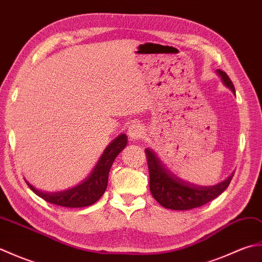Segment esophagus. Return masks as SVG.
Wrapping results in <instances>:
<instances>
[{
    "label": "esophagus",
    "mask_w": 262,
    "mask_h": 262,
    "mask_svg": "<svg viewBox=\"0 0 262 262\" xmlns=\"http://www.w3.org/2000/svg\"><path fill=\"white\" fill-rule=\"evenodd\" d=\"M144 135V128L140 122H133V124L128 128V136L132 141L140 140Z\"/></svg>",
    "instance_id": "esophagus-1"
}]
</instances>
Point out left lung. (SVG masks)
Wrapping results in <instances>:
<instances>
[{
	"label": "left lung",
	"mask_w": 262,
	"mask_h": 262,
	"mask_svg": "<svg viewBox=\"0 0 262 262\" xmlns=\"http://www.w3.org/2000/svg\"><path fill=\"white\" fill-rule=\"evenodd\" d=\"M223 84L235 94L234 85L225 72L217 70ZM148 172L149 190L157 202L165 208L187 210L200 207L219 197L229 187L233 173L227 179L214 186H198L178 178L162 163L153 149L145 148Z\"/></svg>",
	"instance_id": "1"
}]
</instances>
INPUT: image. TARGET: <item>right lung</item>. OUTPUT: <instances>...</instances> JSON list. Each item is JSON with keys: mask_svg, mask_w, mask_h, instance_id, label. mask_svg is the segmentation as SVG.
<instances>
[{"mask_svg": "<svg viewBox=\"0 0 262 262\" xmlns=\"http://www.w3.org/2000/svg\"><path fill=\"white\" fill-rule=\"evenodd\" d=\"M127 142L128 140L125 134L117 136L105 147L91 173L79 185L66 189V190L56 192L42 191L26 180L27 185L37 196L51 204L71 208L86 207L101 198L108 186V177L111 165H113L115 159L118 157V154L125 148Z\"/></svg>", "mask_w": 262, "mask_h": 262, "instance_id": "obj_1", "label": "right lung"}]
</instances>
